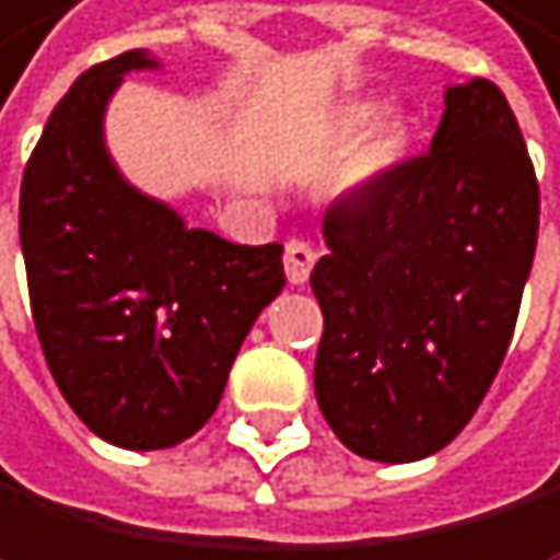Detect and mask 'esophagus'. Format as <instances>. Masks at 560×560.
I'll return each mask as SVG.
<instances>
[{
	"instance_id": "esophagus-1",
	"label": "esophagus",
	"mask_w": 560,
	"mask_h": 560,
	"mask_svg": "<svg viewBox=\"0 0 560 560\" xmlns=\"http://www.w3.org/2000/svg\"><path fill=\"white\" fill-rule=\"evenodd\" d=\"M313 265H317V247H313L310 240L295 236L285 243V275H289L292 285H303L313 271Z\"/></svg>"
}]
</instances>
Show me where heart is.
Returning <instances> with one entry per match:
<instances>
[{
    "mask_svg": "<svg viewBox=\"0 0 560 560\" xmlns=\"http://www.w3.org/2000/svg\"><path fill=\"white\" fill-rule=\"evenodd\" d=\"M369 121H373V110L355 107V110L345 114L341 128L348 135H355ZM404 149H408V128H404L400 121H380L373 131H365V139L355 145V152H351V160L345 166V180L348 184H362V180L380 177L386 166L397 163L404 156Z\"/></svg>",
    "mask_w": 560,
    "mask_h": 560,
    "instance_id": "1",
    "label": "heart"
}]
</instances>
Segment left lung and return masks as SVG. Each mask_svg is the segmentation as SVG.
<instances>
[{
  "label": "left lung",
  "mask_w": 560,
  "mask_h": 560,
  "mask_svg": "<svg viewBox=\"0 0 560 560\" xmlns=\"http://www.w3.org/2000/svg\"><path fill=\"white\" fill-rule=\"evenodd\" d=\"M537 225L534 160L491 79L446 93L429 152L330 205L313 386L351 453L411 464L464 432L516 330Z\"/></svg>",
  "instance_id": "obj_1"
}]
</instances>
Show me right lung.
Wrapping results in <instances>:
<instances>
[{
	"label": "right lung",
	"mask_w": 560,
	"mask_h": 560,
	"mask_svg": "<svg viewBox=\"0 0 560 560\" xmlns=\"http://www.w3.org/2000/svg\"><path fill=\"white\" fill-rule=\"evenodd\" d=\"M149 66L125 51L79 75L20 187L40 351L83 425L125 450L177 446L212 418L243 338L285 285L282 243L187 230L117 174L104 107L125 72Z\"/></svg>",
	"instance_id": "right-lung-1"
}]
</instances>
